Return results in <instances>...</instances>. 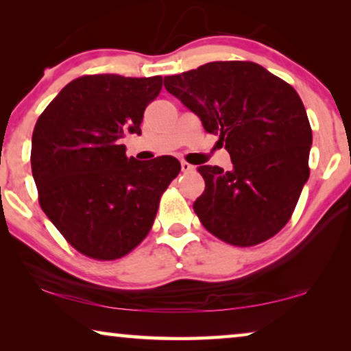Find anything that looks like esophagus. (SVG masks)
<instances>
[{"label":"esophagus","instance_id":"34e87169","mask_svg":"<svg viewBox=\"0 0 351 351\" xmlns=\"http://www.w3.org/2000/svg\"><path fill=\"white\" fill-rule=\"evenodd\" d=\"M180 167H182V172H191V171H195V166L190 165V162H186V161H182V162H180Z\"/></svg>","mask_w":351,"mask_h":351}]
</instances>
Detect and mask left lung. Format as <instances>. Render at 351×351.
<instances>
[{
    "mask_svg": "<svg viewBox=\"0 0 351 351\" xmlns=\"http://www.w3.org/2000/svg\"><path fill=\"white\" fill-rule=\"evenodd\" d=\"M165 88L217 134L233 162L198 167L206 189L193 209L204 228L239 247L275 237L310 176L311 128L295 89L247 60L165 76Z\"/></svg>",
    "mask_w": 351,
    "mask_h": 351,
    "instance_id": "obj_1",
    "label": "left lung"
}]
</instances>
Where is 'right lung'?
Instances as JSON below:
<instances>
[{"label":"right lung","instance_id":"obj_1","mask_svg":"<svg viewBox=\"0 0 351 351\" xmlns=\"http://www.w3.org/2000/svg\"><path fill=\"white\" fill-rule=\"evenodd\" d=\"M162 78L84 75L70 81L40 114L32 172L41 209L76 251L117 261L141 244L162 193L179 176L172 156L137 161L121 138L141 134Z\"/></svg>","mask_w":351,"mask_h":351}]
</instances>
